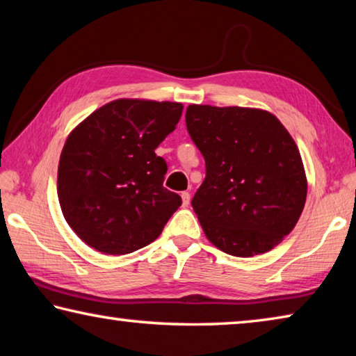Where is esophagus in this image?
I'll use <instances>...</instances> for the list:
<instances>
[{
  "mask_svg": "<svg viewBox=\"0 0 356 356\" xmlns=\"http://www.w3.org/2000/svg\"><path fill=\"white\" fill-rule=\"evenodd\" d=\"M180 197H182V206L186 207L190 204V193L188 191H182V195H180Z\"/></svg>",
  "mask_w": 356,
  "mask_h": 356,
  "instance_id": "obj_1",
  "label": "esophagus"
}]
</instances>
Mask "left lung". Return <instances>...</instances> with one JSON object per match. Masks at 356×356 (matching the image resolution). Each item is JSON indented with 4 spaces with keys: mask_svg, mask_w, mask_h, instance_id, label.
Segmentation results:
<instances>
[{
    "mask_svg": "<svg viewBox=\"0 0 356 356\" xmlns=\"http://www.w3.org/2000/svg\"><path fill=\"white\" fill-rule=\"evenodd\" d=\"M185 122L206 160L191 206L210 243L237 257L275 248L297 225L308 193L291 134L259 108L190 105Z\"/></svg>",
    "mask_w": 356,
    "mask_h": 356,
    "instance_id": "left-lung-1",
    "label": "left lung"
}]
</instances>
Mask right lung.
<instances>
[{"mask_svg": "<svg viewBox=\"0 0 356 356\" xmlns=\"http://www.w3.org/2000/svg\"><path fill=\"white\" fill-rule=\"evenodd\" d=\"M182 110L177 102L118 99L70 131L58 166L59 206L95 251L120 256L152 243L182 204L163 186L168 165L155 154Z\"/></svg>", "mask_w": 356, "mask_h": 356, "instance_id": "obj_1", "label": "right lung"}]
</instances>
